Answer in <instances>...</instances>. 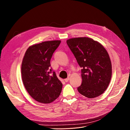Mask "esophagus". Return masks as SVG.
I'll return each mask as SVG.
<instances>
[{
  "mask_svg": "<svg viewBox=\"0 0 130 130\" xmlns=\"http://www.w3.org/2000/svg\"><path fill=\"white\" fill-rule=\"evenodd\" d=\"M69 80V77H68L67 78H65V79H64V81H65V82H68Z\"/></svg>",
  "mask_w": 130,
  "mask_h": 130,
  "instance_id": "34e87169",
  "label": "esophagus"
}]
</instances>
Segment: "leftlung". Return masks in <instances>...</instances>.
I'll list each match as a JSON object with an SVG mask.
<instances>
[{
    "instance_id": "obj_1",
    "label": "left lung",
    "mask_w": 130,
    "mask_h": 130,
    "mask_svg": "<svg viewBox=\"0 0 130 130\" xmlns=\"http://www.w3.org/2000/svg\"><path fill=\"white\" fill-rule=\"evenodd\" d=\"M67 44L82 68L78 92L88 98L100 95L111 79L112 64L107 52L100 43L88 37L69 39Z\"/></svg>"
}]
</instances>
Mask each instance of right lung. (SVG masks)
<instances>
[{
  "label": "right lung",
  "mask_w": 130,
  "mask_h": 130,
  "mask_svg": "<svg viewBox=\"0 0 130 130\" xmlns=\"http://www.w3.org/2000/svg\"><path fill=\"white\" fill-rule=\"evenodd\" d=\"M61 41L43 42L30 46L22 63V77L27 92L39 103L49 104L59 96L62 84L50 67V60Z\"/></svg>",
  "instance_id": "right-lung-1"
}]
</instances>
